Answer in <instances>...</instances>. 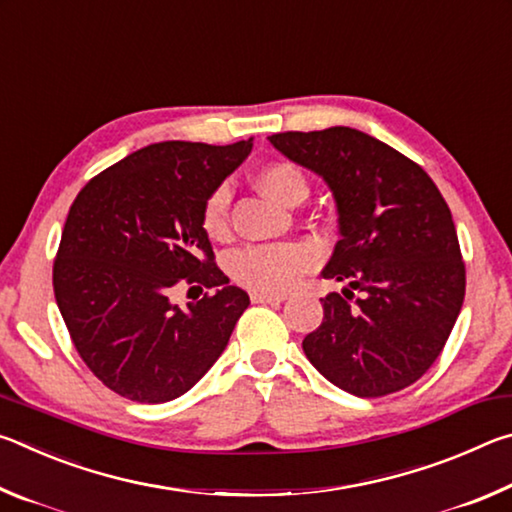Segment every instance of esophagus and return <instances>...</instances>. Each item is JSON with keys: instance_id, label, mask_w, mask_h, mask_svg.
I'll list each match as a JSON object with an SVG mask.
<instances>
[{"instance_id": "esophagus-1", "label": "esophagus", "mask_w": 512, "mask_h": 512, "mask_svg": "<svg viewBox=\"0 0 512 512\" xmlns=\"http://www.w3.org/2000/svg\"><path fill=\"white\" fill-rule=\"evenodd\" d=\"M250 300H253V302H268V305H273V302H284V300H287V296H284V293L253 291V293H250Z\"/></svg>"}]
</instances>
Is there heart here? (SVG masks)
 <instances>
[{
	"label": "heart",
	"instance_id": "obj_1",
	"mask_svg": "<svg viewBox=\"0 0 512 512\" xmlns=\"http://www.w3.org/2000/svg\"><path fill=\"white\" fill-rule=\"evenodd\" d=\"M253 183L264 196L280 205H298L309 196L307 176L293 162H268L253 173ZM230 201L228 185H219L205 198L201 225L205 235L214 241H223L230 235ZM311 255L298 244H257L232 253L228 268L241 287L282 293L289 291L307 273Z\"/></svg>",
	"mask_w": 512,
	"mask_h": 512
}]
</instances>
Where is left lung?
Segmentation results:
<instances>
[{
    "mask_svg": "<svg viewBox=\"0 0 512 512\" xmlns=\"http://www.w3.org/2000/svg\"><path fill=\"white\" fill-rule=\"evenodd\" d=\"M277 151L332 189L341 239L323 277L343 282L302 350L334 386L384 397L443 352L465 298L452 212L420 164L357 128L275 133Z\"/></svg>",
    "mask_w": 512,
    "mask_h": 512,
    "instance_id": "1",
    "label": "left lung"
}]
</instances>
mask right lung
<instances>
[{
	"label": "right lung",
	"mask_w": 512,
	"mask_h": 512,
	"mask_svg": "<svg viewBox=\"0 0 512 512\" xmlns=\"http://www.w3.org/2000/svg\"><path fill=\"white\" fill-rule=\"evenodd\" d=\"M250 149L253 140L149 144L94 176L69 207L54 259L58 309L85 366L126 400L187 393L250 305L214 264L201 225L205 198ZM178 283L211 293L180 310L168 300Z\"/></svg>",
	"instance_id": "right-lung-1"
}]
</instances>
